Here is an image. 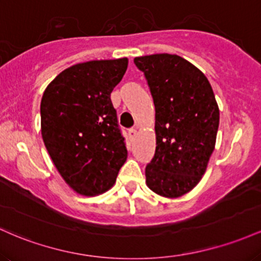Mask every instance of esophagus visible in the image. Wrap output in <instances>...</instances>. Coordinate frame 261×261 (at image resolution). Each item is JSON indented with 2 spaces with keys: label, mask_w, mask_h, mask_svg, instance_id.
Returning <instances> with one entry per match:
<instances>
[{
  "label": "esophagus",
  "mask_w": 261,
  "mask_h": 261,
  "mask_svg": "<svg viewBox=\"0 0 261 261\" xmlns=\"http://www.w3.org/2000/svg\"><path fill=\"white\" fill-rule=\"evenodd\" d=\"M129 137L132 139H134L137 137V129H134V128H132L129 129Z\"/></svg>",
  "instance_id": "34e87169"
}]
</instances>
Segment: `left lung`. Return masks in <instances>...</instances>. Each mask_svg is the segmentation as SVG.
<instances>
[{"label":"left lung","instance_id":"obj_1","mask_svg":"<svg viewBox=\"0 0 261 261\" xmlns=\"http://www.w3.org/2000/svg\"><path fill=\"white\" fill-rule=\"evenodd\" d=\"M155 106L156 148L145 168L146 186L177 198L201 181L215 150L219 108L206 75L176 54L138 57Z\"/></svg>","mask_w":261,"mask_h":261}]
</instances>
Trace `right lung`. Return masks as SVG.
Instances as JSON below:
<instances>
[{
  "instance_id": "obj_1",
  "label": "right lung",
  "mask_w": 261,
  "mask_h": 261,
  "mask_svg": "<svg viewBox=\"0 0 261 261\" xmlns=\"http://www.w3.org/2000/svg\"><path fill=\"white\" fill-rule=\"evenodd\" d=\"M127 66V58L75 64L43 93V142L61 177L79 195L91 197L108 191L127 160L111 101Z\"/></svg>"
}]
</instances>
